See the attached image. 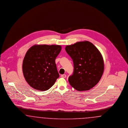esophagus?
I'll list each match as a JSON object with an SVG mask.
<instances>
[{
  "label": "esophagus",
  "instance_id": "1",
  "mask_svg": "<svg viewBox=\"0 0 128 128\" xmlns=\"http://www.w3.org/2000/svg\"><path fill=\"white\" fill-rule=\"evenodd\" d=\"M61 76L62 78H66V74H62Z\"/></svg>",
  "mask_w": 128,
  "mask_h": 128
}]
</instances>
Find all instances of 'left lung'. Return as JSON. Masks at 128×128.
Wrapping results in <instances>:
<instances>
[{"label":"left lung","mask_w":128,"mask_h":128,"mask_svg":"<svg viewBox=\"0 0 128 128\" xmlns=\"http://www.w3.org/2000/svg\"><path fill=\"white\" fill-rule=\"evenodd\" d=\"M65 49L74 64V72L68 78L70 85L79 91L93 88L100 81L104 69L100 52L88 41L67 45Z\"/></svg>","instance_id":"1"}]
</instances>
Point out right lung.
Segmentation results:
<instances>
[{
  "mask_svg": "<svg viewBox=\"0 0 128 128\" xmlns=\"http://www.w3.org/2000/svg\"><path fill=\"white\" fill-rule=\"evenodd\" d=\"M60 45H35L27 52L22 64L24 78L34 89L46 91L59 77L56 60Z\"/></svg>",
  "mask_w": 128,
  "mask_h": 128,
  "instance_id": "obj_1",
  "label": "right lung"
}]
</instances>
